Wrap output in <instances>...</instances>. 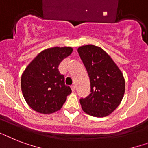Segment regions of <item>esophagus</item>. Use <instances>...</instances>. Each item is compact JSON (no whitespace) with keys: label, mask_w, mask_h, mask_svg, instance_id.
Masks as SVG:
<instances>
[{"label":"esophagus","mask_w":148,"mask_h":148,"mask_svg":"<svg viewBox=\"0 0 148 148\" xmlns=\"http://www.w3.org/2000/svg\"><path fill=\"white\" fill-rule=\"evenodd\" d=\"M71 88L72 91H74L75 90V89H76V86H74V85H72V86H71Z\"/></svg>","instance_id":"34e87169"}]
</instances>
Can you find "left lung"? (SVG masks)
<instances>
[{
	"label": "left lung",
	"mask_w": 148,
	"mask_h": 148,
	"mask_svg": "<svg viewBox=\"0 0 148 148\" xmlns=\"http://www.w3.org/2000/svg\"><path fill=\"white\" fill-rule=\"evenodd\" d=\"M90 81V93L81 98L83 110L94 117L109 116L119 106L125 90L122 71L103 49L93 45L78 48Z\"/></svg>",
	"instance_id": "left-lung-1"
}]
</instances>
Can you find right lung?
I'll use <instances>...</instances> for the list:
<instances>
[{
	"mask_svg": "<svg viewBox=\"0 0 148 148\" xmlns=\"http://www.w3.org/2000/svg\"><path fill=\"white\" fill-rule=\"evenodd\" d=\"M73 51L71 47H53L41 51L21 77V90L26 102L33 110L42 114L59 110L71 93L64 84L58 65Z\"/></svg>",
	"mask_w": 148,
	"mask_h": 148,
	"instance_id": "obj_1",
	"label": "right lung"
}]
</instances>
